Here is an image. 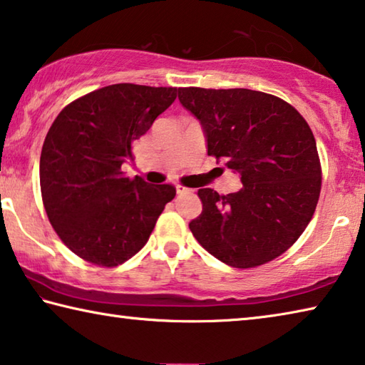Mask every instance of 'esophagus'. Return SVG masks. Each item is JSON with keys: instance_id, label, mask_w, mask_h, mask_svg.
I'll use <instances>...</instances> for the list:
<instances>
[{"instance_id": "1", "label": "esophagus", "mask_w": 365, "mask_h": 365, "mask_svg": "<svg viewBox=\"0 0 365 365\" xmlns=\"http://www.w3.org/2000/svg\"><path fill=\"white\" fill-rule=\"evenodd\" d=\"M175 190H177V195H188V193H193V190L187 188V187H182V185H177Z\"/></svg>"}]
</instances>
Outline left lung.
Here are the masks:
<instances>
[{"instance_id":"8db88e82","label":"left lung","mask_w":365,"mask_h":365,"mask_svg":"<svg viewBox=\"0 0 365 365\" xmlns=\"http://www.w3.org/2000/svg\"><path fill=\"white\" fill-rule=\"evenodd\" d=\"M200 120L207 154L238 172L243 187L197 190L200 217L190 230L202 248L238 269L262 265L301 237L316 211L322 170L316 138L298 110L248 88H178Z\"/></svg>"}]
</instances>
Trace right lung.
<instances>
[{"instance_id": "1", "label": "right lung", "mask_w": 365, "mask_h": 365, "mask_svg": "<svg viewBox=\"0 0 365 365\" xmlns=\"http://www.w3.org/2000/svg\"><path fill=\"white\" fill-rule=\"evenodd\" d=\"M177 98L172 86L115 83L61 110L43 143L40 187L48 219L78 257L115 267L146 245L172 185L128 178L122 164Z\"/></svg>"}]
</instances>
